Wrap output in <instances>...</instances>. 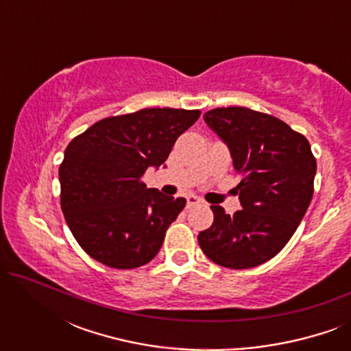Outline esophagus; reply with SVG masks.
Masks as SVG:
<instances>
[{
    "label": "esophagus",
    "mask_w": 351,
    "mask_h": 351,
    "mask_svg": "<svg viewBox=\"0 0 351 351\" xmlns=\"http://www.w3.org/2000/svg\"><path fill=\"white\" fill-rule=\"evenodd\" d=\"M199 203H201L199 196H196V195H189V196H186V206H189V208H191V206L199 204Z\"/></svg>",
    "instance_id": "1"
}]
</instances>
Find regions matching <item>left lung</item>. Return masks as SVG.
<instances>
[{
    "label": "left lung",
    "instance_id": "1",
    "mask_svg": "<svg viewBox=\"0 0 351 351\" xmlns=\"http://www.w3.org/2000/svg\"><path fill=\"white\" fill-rule=\"evenodd\" d=\"M204 121L228 147L241 177V208L210 206L214 222L199 247L220 267L243 270L270 261L299 227L313 196L316 160L310 143L271 114L246 107L214 108Z\"/></svg>",
    "mask_w": 351,
    "mask_h": 351
}]
</instances>
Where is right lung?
Returning a JSON list of instances; mask_svg holds the SVG:
<instances>
[{
    "label": "right lung",
    "mask_w": 351,
    "mask_h": 351,
    "mask_svg": "<svg viewBox=\"0 0 351 351\" xmlns=\"http://www.w3.org/2000/svg\"><path fill=\"white\" fill-rule=\"evenodd\" d=\"M199 110L143 108L100 119L66 147L59 167L60 206L83 251L112 268L145 265L185 208L147 189L142 176L160 167Z\"/></svg>",
    "instance_id": "add662e5"
}]
</instances>
